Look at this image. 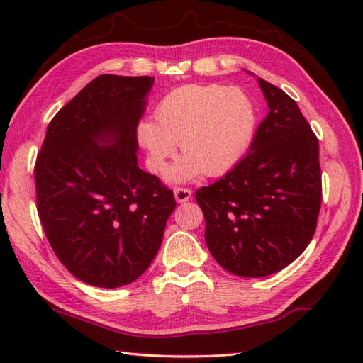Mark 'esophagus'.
I'll return each instance as SVG.
<instances>
[{
  "label": "esophagus",
  "instance_id": "34e87169",
  "mask_svg": "<svg viewBox=\"0 0 363 363\" xmlns=\"http://www.w3.org/2000/svg\"><path fill=\"white\" fill-rule=\"evenodd\" d=\"M173 194H174V198L177 203H187L191 199V190L186 189V187H176L173 190Z\"/></svg>",
  "mask_w": 363,
  "mask_h": 363
}]
</instances>
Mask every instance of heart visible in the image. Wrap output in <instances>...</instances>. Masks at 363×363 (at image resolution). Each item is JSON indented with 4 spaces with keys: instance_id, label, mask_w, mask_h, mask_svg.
<instances>
[{
    "instance_id": "b5f03b06",
    "label": "heart",
    "mask_w": 363,
    "mask_h": 363,
    "mask_svg": "<svg viewBox=\"0 0 363 363\" xmlns=\"http://www.w3.org/2000/svg\"><path fill=\"white\" fill-rule=\"evenodd\" d=\"M154 121H140L137 138L148 152L151 167L160 172L179 142L182 156L167 177L186 182L199 174H226L248 150L257 126L251 96L221 84H187L160 99Z\"/></svg>"
}]
</instances>
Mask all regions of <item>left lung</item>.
Listing matches in <instances>:
<instances>
[{"mask_svg":"<svg viewBox=\"0 0 363 363\" xmlns=\"http://www.w3.org/2000/svg\"><path fill=\"white\" fill-rule=\"evenodd\" d=\"M257 81L268 115L250 152L195 194L207 248L223 268L242 277L277 273L299 257L312 240L321 206L318 138L285 91Z\"/></svg>","mask_w":363,"mask_h":363,"instance_id":"left-lung-1","label":"left lung"}]
</instances>
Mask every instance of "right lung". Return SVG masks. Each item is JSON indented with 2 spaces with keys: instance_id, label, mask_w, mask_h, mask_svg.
I'll use <instances>...</instances> for the list:
<instances>
[{
  "instance_id": "1",
  "label": "right lung",
  "mask_w": 363,
  "mask_h": 363,
  "mask_svg": "<svg viewBox=\"0 0 363 363\" xmlns=\"http://www.w3.org/2000/svg\"><path fill=\"white\" fill-rule=\"evenodd\" d=\"M151 76L101 74L46 129L34 168L37 212L57 259L82 282H134L156 257L173 191L137 165Z\"/></svg>"
}]
</instances>
